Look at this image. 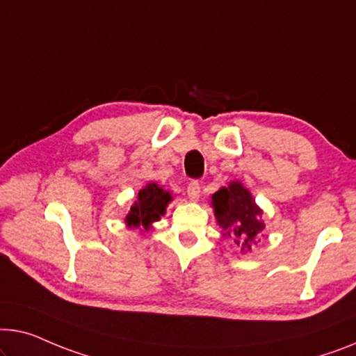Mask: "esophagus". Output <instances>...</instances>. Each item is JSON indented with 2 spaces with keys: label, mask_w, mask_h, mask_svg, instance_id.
Segmentation results:
<instances>
[{
  "label": "esophagus",
  "mask_w": 356,
  "mask_h": 356,
  "mask_svg": "<svg viewBox=\"0 0 356 356\" xmlns=\"http://www.w3.org/2000/svg\"><path fill=\"white\" fill-rule=\"evenodd\" d=\"M200 193H201V190H200V184L196 182V180H192V182H190V184H188V187H187L188 200H190V201H198V198H200Z\"/></svg>",
  "instance_id": "esophagus-1"
}]
</instances>
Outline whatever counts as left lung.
I'll return each instance as SVG.
<instances>
[{
    "label": "left lung",
    "instance_id": "left-lung-1",
    "mask_svg": "<svg viewBox=\"0 0 356 356\" xmlns=\"http://www.w3.org/2000/svg\"><path fill=\"white\" fill-rule=\"evenodd\" d=\"M211 206L217 225L222 229V238H232L241 254L251 252L265 229L264 211L241 180H230L229 185L217 190L211 196Z\"/></svg>",
    "mask_w": 356,
    "mask_h": 356
}]
</instances>
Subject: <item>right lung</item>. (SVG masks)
<instances>
[{
	"label": "right lung",
	"mask_w": 356,
	"mask_h": 356,
	"mask_svg": "<svg viewBox=\"0 0 356 356\" xmlns=\"http://www.w3.org/2000/svg\"><path fill=\"white\" fill-rule=\"evenodd\" d=\"M172 201V195L169 190H164L156 182H148L144 188L139 190L134 204L127 211L124 224L127 229L150 230L153 224L166 214L168 204Z\"/></svg>",
	"instance_id": "right-lung-1"
}]
</instances>
